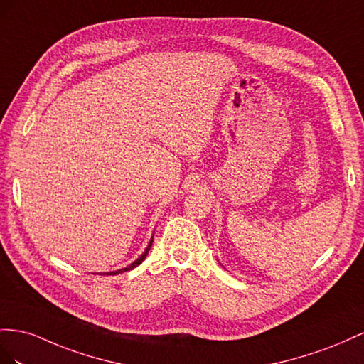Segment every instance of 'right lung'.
Wrapping results in <instances>:
<instances>
[{
  "label": "right lung",
  "mask_w": 364,
  "mask_h": 364,
  "mask_svg": "<svg viewBox=\"0 0 364 364\" xmlns=\"http://www.w3.org/2000/svg\"><path fill=\"white\" fill-rule=\"evenodd\" d=\"M152 242H154V240H151V242H149V245L146 247V250H144V253L137 259V261H134L129 267H127V268H122V269H117V272H112V273H107V276L108 274H119V273H122V272H129V269H132V268H136L137 265H140L141 262H143V259L146 257V255H148V252L151 250V245H152Z\"/></svg>",
  "instance_id": "right-lung-1"
}]
</instances>
